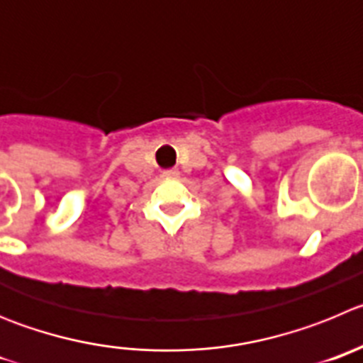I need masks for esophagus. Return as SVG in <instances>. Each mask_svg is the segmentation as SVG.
Instances as JSON below:
<instances>
[{
	"instance_id": "obj_1",
	"label": "esophagus",
	"mask_w": 363,
	"mask_h": 363,
	"mask_svg": "<svg viewBox=\"0 0 363 363\" xmlns=\"http://www.w3.org/2000/svg\"><path fill=\"white\" fill-rule=\"evenodd\" d=\"M162 175H164V177L174 179V177H177L179 172H177V169H166V172H164V174H162Z\"/></svg>"
}]
</instances>
